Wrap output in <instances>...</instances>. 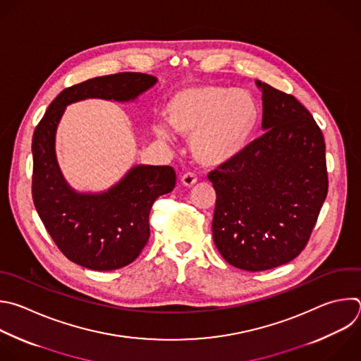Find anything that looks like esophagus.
Instances as JSON below:
<instances>
[{
  "label": "esophagus",
  "instance_id": "1",
  "mask_svg": "<svg viewBox=\"0 0 361 361\" xmlns=\"http://www.w3.org/2000/svg\"><path fill=\"white\" fill-rule=\"evenodd\" d=\"M181 183L185 185V187H191L197 183V176L194 173H185L183 177H181Z\"/></svg>",
  "mask_w": 361,
  "mask_h": 361
}]
</instances>
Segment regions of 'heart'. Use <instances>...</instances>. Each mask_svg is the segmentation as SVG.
I'll return each instance as SVG.
<instances>
[{"label": "heart", "mask_w": 361, "mask_h": 361, "mask_svg": "<svg viewBox=\"0 0 361 361\" xmlns=\"http://www.w3.org/2000/svg\"><path fill=\"white\" fill-rule=\"evenodd\" d=\"M163 116L176 133L190 136L191 153L197 161L218 166L248 147L259 125L261 109L245 90L195 85L170 96ZM156 133L161 139L169 137L161 128Z\"/></svg>", "instance_id": "obj_1"}]
</instances>
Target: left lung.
I'll return each mask as SVG.
<instances>
[{"label": "left lung", "mask_w": 361, "mask_h": 361, "mask_svg": "<svg viewBox=\"0 0 361 361\" xmlns=\"http://www.w3.org/2000/svg\"><path fill=\"white\" fill-rule=\"evenodd\" d=\"M262 89L261 137L208 174L216 192L212 236L243 271L285 265L306 247L326 200V146L310 111L292 94Z\"/></svg>", "instance_id": "left-lung-1"}]
</instances>
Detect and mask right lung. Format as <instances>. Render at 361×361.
Instances as JSON below:
<instances>
[{"mask_svg":"<svg viewBox=\"0 0 361 361\" xmlns=\"http://www.w3.org/2000/svg\"><path fill=\"white\" fill-rule=\"evenodd\" d=\"M157 78L139 72L99 76L63 89L49 104L32 137V198L59 251L92 271H114L132 264L150 236L154 201L176 185L170 166H136L104 192H76L65 181L55 156V135L65 107L99 97L135 100Z\"/></svg>","mask_w":361,"mask_h":361,"instance_id":"obj_1","label":"right lung"}]
</instances>
